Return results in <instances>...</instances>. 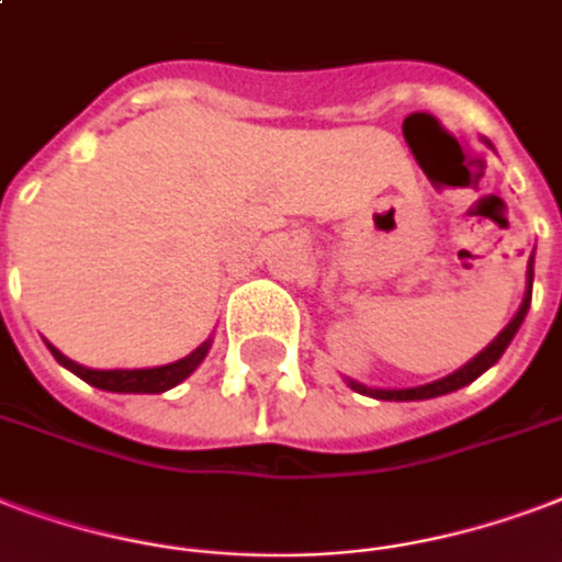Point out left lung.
Here are the masks:
<instances>
[{"instance_id": "8db88e82", "label": "left lung", "mask_w": 562, "mask_h": 562, "mask_svg": "<svg viewBox=\"0 0 562 562\" xmlns=\"http://www.w3.org/2000/svg\"><path fill=\"white\" fill-rule=\"evenodd\" d=\"M483 144L492 147L486 138H483ZM530 291H533V252H530V259H528V285H525V297H521L519 312L513 315V321H509L507 327L501 329L498 336L492 338L490 345H486L477 357L469 359L465 366L457 368L453 374L442 376V380H434V383H424V385H409V389H371V385L357 383V380H350V376H345V383H348L353 392H359V395L376 397V401H427V397H439V395H448V392H457V389H462V385L474 383L483 371H490V368L504 357V350L509 348V341H513V336L519 333L521 321H525V315H528Z\"/></svg>"}]
</instances>
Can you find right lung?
I'll return each instance as SVG.
<instances>
[{"mask_svg":"<svg viewBox=\"0 0 562 562\" xmlns=\"http://www.w3.org/2000/svg\"><path fill=\"white\" fill-rule=\"evenodd\" d=\"M46 348L53 350V357L61 362L67 371H72L76 376H81L85 383L97 385L102 392H117V395H161L167 389L179 385L186 376H191L196 371V366L203 362L205 353L212 350V338H205L203 345L196 350H191L188 357L177 359V362H167V366L156 368H85L79 362H72L70 357H64L61 350L46 341Z\"/></svg>","mask_w":562,"mask_h":562,"instance_id":"add662e5","label":"right lung"}]
</instances>
